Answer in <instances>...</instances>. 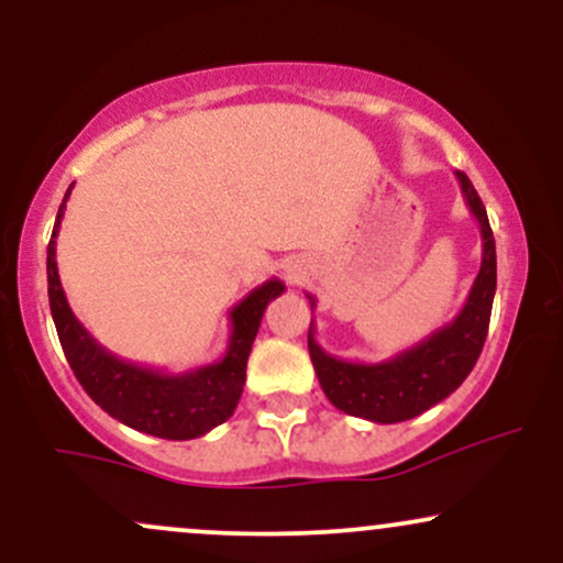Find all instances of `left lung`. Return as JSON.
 <instances>
[{"label": "left lung", "instance_id": "1", "mask_svg": "<svg viewBox=\"0 0 563 563\" xmlns=\"http://www.w3.org/2000/svg\"><path fill=\"white\" fill-rule=\"evenodd\" d=\"M455 177L461 183L466 206L482 230L479 275H476L468 299L455 320L437 328L416 346L394 354L391 360H380V363H352V360L333 357L314 339V320L309 322L307 344L314 373H318L325 397L346 416L365 418L373 423L410 421L450 397L479 360L497 286L495 238L479 192L474 190L463 172H455ZM307 299L314 312L318 299L312 294H307Z\"/></svg>", "mask_w": 563, "mask_h": 563}]
</instances>
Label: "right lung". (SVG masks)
<instances>
[{
    "label": "right lung",
    "instance_id": "right-lung-1",
    "mask_svg": "<svg viewBox=\"0 0 563 563\" xmlns=\"http://www.w3.org/2000/svg\"><path fill=\"white\" fill-rule=\"evenodd\" d=\"M70 187L57 209L55 230L47 245L49 309L70 371L79 378L84 391L129 429L177 442L209 434L235 412L245 384V363L260 333L264 309L286 286L273 277L230 309L228 349L217 363L185 373H166L161 367H145L115 357L76 318L57 275L55 238L66 214Z\"/></svg>",
    "mask_w": 563,
    "mask_h": 563
}]
</instances>
